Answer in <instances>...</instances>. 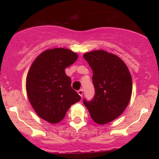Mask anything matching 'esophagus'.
<instances>
[{
  "label": "esophagus",
  "instance_id": "obj_1",
  "mask_svg": "<svg viewBox=\"0 0 159 159\" xmlns=\"http://www.w3.org/2000/svg\"><path fill=\"white\" fill-rule=\"evenodd\" d=\"M78 93L79 94L80 96H81L82 97V96H83V94H84V90H82V89H80V90L78 91Z\"/></svg>",
  "mask_w": 159,
  "mask_h": 159
}]
</instances>
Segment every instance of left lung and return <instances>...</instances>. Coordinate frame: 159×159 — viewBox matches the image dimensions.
<instances>
[{"label":"left lung","instance_id":"1","mask_svg":"<svg viewBox=\"0 0 159 159\" xmlns=\"http://www.w3.org/2000/svg\"><path fill=\"white\" fill-rule=\"evenodd\" d=\"M84 57L93 70L95 96L84 99L95 123L103 125L120 116L130 101L132 80L125 63L115 54L96 50L85 53Z\"/></svg>","mask_w":159,"mask_h":159}]
</instances>
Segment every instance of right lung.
Returning a JSON list of instances; mask_svg holds the SVG:
<instances>
[{
    "instance_id": "obj_1",
    "label": "right lung",
    "mask_w": 159,
    "mask_h": 159,
    "mask_svg": "<svg viewBox=\"0 0 159 159\" xmlns=\"http://www.w3.org/2000/svg\"><path fill=\"white\" fill-rule=\"evenodd\" d=\"M78 57L66 48L48 49L36 58L27 73L29 101L38 116L48 123L61 122L71 105L81 99L65 72Z\"/></svg>"
}]
</instances>
